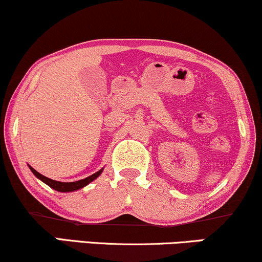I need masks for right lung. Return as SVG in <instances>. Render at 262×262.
<instances>
[{"instance_id":"right-lung-1","label":"right lung","mask_w":262,"mask_h":262,"mask_svg":"<svg viewBox=\"0 0 262 262\" xmlns=\"http://www.w3.org/2000/svg\"><path fill=\"white\" fill-rule=\"evenodd\" d=\"M30 170L34 173V175L39 180L43 181L46 185H48L49 187H52L53 190L55 191H59V192H72V191H77L79 188L87 186L88 184H91L92 181H94L95 179H97L99 175L102 173V170H104V168H101L100 170H98L97 173H94L91 177L85 178V179H82V180H78V181H72V183H61V181H57V180H52V179H49L47 177H45V175L39 174L38 171H36L34 168L31 167V165H29Z\"/></svg>"}]
</instances>
